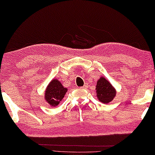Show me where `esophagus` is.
<instances>
[{"label": "esophagus", "instance_id": "1", "mask_svg": "<svg viewBox=\"0 0 155 155\" xmlns=\"http://www.w3.org/2000/svg\"><path fill=\"white\" fill-rule=\"evenodd\" d=\"M88 84H85L83 86H82V87H80L81 88H88Z\"/></svg>", "mask_w": 155, "mask_h": 155}]
</instances>
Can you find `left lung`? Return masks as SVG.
<instances>
[{
    "label": "left lung",
    "instance_id": "8db88e82",
    "mask_svg": "<svg viewBox=\"0 0 155 155\" xmlns=\"http://www.w3.org/2000/svg\"><path fill=\"white\" fill-rule=\"evenodd\" d=\"M95 90L97 98L103 104H108L112 101L116 94L115 88L104 77H101L97 81Z\"/></svg>",
    "mask_w": 155,
    "mask_h": 155
}]
</instances>
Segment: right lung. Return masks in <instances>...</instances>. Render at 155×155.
Wrapping results in <instances>:
<instances>
[{
	"label": "right lung",
	"instance_id": "right-lung-1",
	"mask_svg": "<svg viewBox=\"0 0 155 155\" xmlns=\"http://www.w3.org/2000/svg\"><path fill=\"white\" fill-rule=\"evenodd\" d=\"M67 88L62 85L57 79H53L47 86L45 92V99L51 106L56 107L64 98Z\"/></svg>",
	"mask_w": 155,
	"mask_h": 155
}]
</instances>
